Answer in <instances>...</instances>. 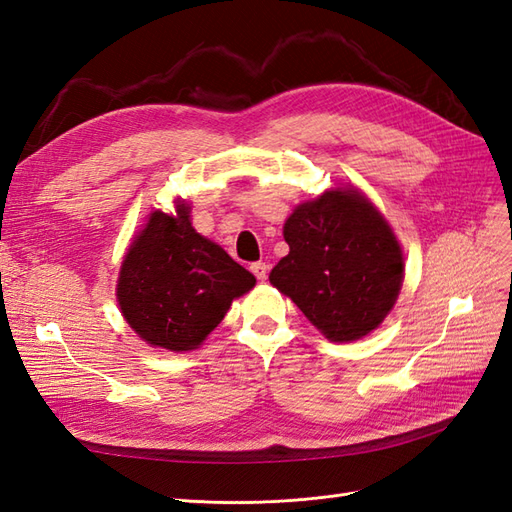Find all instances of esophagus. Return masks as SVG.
I'll return each instance as SVG.
<instances>
[{"instance_id": "34e87169", "label": "esophagus", "mask_w": 512, "mask_h": 512, "mask_svg": "<svg viewBox=\"0 0 512 512\" xmlns=\"http://www.w3.org/2000/svg\"><path fill=\"white\" fill-rule=\"evenodd\" d=\"M252 273L258 277L260 282H265L267 275H269V265H267V262H254Z\"/></svg>"}]
</instances>
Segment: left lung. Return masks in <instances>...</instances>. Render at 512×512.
Wrapping results in <instances>:
<instances>
[{
	"label": "left lung",
	"mask_w": 512,
	"mask_h": 512,
	"mask_svg": "<svg viewBox=\"0 0 512 512\" xmlns=\"http://www.w3.org/2000/svg\"><path fill=\"white\" fill-rule=\"evenodd\" d=\"M290 247L269 280L331 342L380 327L404 282V254L382 213L356 188H335L294 207Z\"/></svg>",
	"instance_id": "obj_1"
}]
</instances>
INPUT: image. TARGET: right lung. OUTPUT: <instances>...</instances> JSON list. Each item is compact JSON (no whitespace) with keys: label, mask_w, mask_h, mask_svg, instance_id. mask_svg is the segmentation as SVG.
I'll list each match as a JSON object with an SVG mask.
<instances>
[{"label":"right lung","mask_w":512,"mask_h":512,"mask_svg":"<svg viewBox=\"0 0 512 512\" xmlns=\"http://www.w3.org/2000/svg\"><path fill=\"white\" fill-rule=\"evenodd\" d=\"M256 277L218 243L198 235L190 205L175 215L153 211L121 262L117 301L130 327L147 344L188 352L205 342Z\"/></svg>","instance_id":"obj_1"}]
</instances>
